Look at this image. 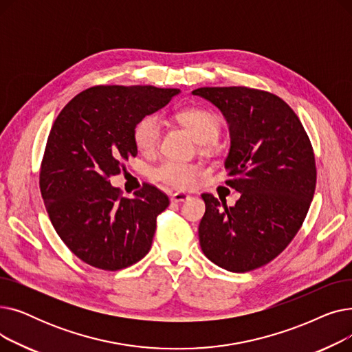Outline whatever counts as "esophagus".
Here are the masks:
<instances>
[{
	"mask_svg": "<svg viewBox=\"0 0 352 352\" xmlns=\"http://www.w3.org/2000/svg\"><path fill=\"white\" fill-rule=\"evenodd\" d=\"M188 198H190V195L186 194V192H175V194L171 195L173 202H182V201H186Z\"/></svg>",
	"mask_w": 352,
	"mask_h": 352,
	"instance_id": "esophagus-1",
	"label": "esophagus"
}]
</instances>
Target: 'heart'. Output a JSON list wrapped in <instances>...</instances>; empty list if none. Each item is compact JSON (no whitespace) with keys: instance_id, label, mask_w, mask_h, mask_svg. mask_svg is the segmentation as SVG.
Returning <instances> with one entry per match:
<instances>
[{"instance_id":"1","label":"heart","mask_w":352,"mask_h":352,"mask_svg":"<svg viewBox=\"0 0 352 352\" xmlns=\"http://www.w3.org/2000/svg\"><path fill=\"white\" fill-rule=\"evenodd\" d=\"M175 117L201 144L214 142L221 133V126H223V121L215 111L204 107L182 108ZM161 135L162 121L157 114L144 116L134 125V142L138 151L142 154H153L160 145ZM204 170L198 164L181 162L175 160H164L153 170L155 179L177 190L192 188Z\"/></svg>"}]
</instances>
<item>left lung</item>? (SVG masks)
<instances>
[{"instance_id": "8db88e82", "label": "left lung", "mask_w": 352, "mask_h": 352, "mask_svg": "<svg viewBox=\"0 0 352 352\" xmlns=\"http://www.w3.org/2000/svg\"><path fill=\"white\" fill-rule=\"evenodd\" d=\"M192 94L211 101L230 124L226 184L241 195L234 207L201 195V250L227 271H252L278 256L304 223L317 184L311 141L292 108L268 91L204 87Z\"/></svg>"}]
</instances>
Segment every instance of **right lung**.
I'll return each mask as SVG.
<instances>
[{
  "label": "right lung",
  "instance_id": "1",
  "mask_svg": "<svg viewBox=\"0 0 352 352\" xmlns=\"http://www.w3.org/2000/svg\"><path fill=\"white\" fill-rule=\"evenodd\" d=\"M179 89L97 85L74 97L54 121L40 190L54 230L85 264L118 271L148 254L157 217L170 199L151 184L121 195L109 177L137 155L134 125L168 104Z\"/></svg>",
  "mask_w": 352,
  "mask_h": 352
}]
</instances>
